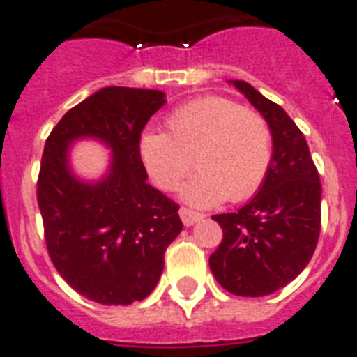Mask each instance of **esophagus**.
I'll return each mask as SVG.
<instances>
[{"mask_svg": "<svg viewBox=\"0 0 357 357\" xmlns=\"http://www.w3.org/2000/svg\"><path fill=\"white\" fill-rule=\"evenodd\" d=\"M179 216H181V222H183L185 225L196 224V222L202 218V214L196 213V211H192V208H187V207L179 208Z\"/></svg>", "mask_w": 357, "mask_h": 357, "instance_id": "obj_1", "label": "esophagus"}]
</instances>
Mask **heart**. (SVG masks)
<instances>
[{
	"label": "heart",
	"mask_w": 357,
	"mask_h": 357,
	"mask_svg": "<svg viewBox=\"0 0 357 357\" xmlns=\"http://www.w3.org/2000/svg\"><path fill=\"white\" fill-rule=\"evenodd\" d=\"M141 158L159 188L174 190L190 170L181 198L211 207L225 198H251L273 161V133L262 113L220 95L181 104L167 119V133L146 132Z\"/></svg>",
	"instance_id": "b5f03b06"
}]
</instances>
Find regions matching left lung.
<instances>
[{
	"label": "left lung",
	"mask_w": 357,
	"mask_h": 357,
	"mask_svg": "<svg viewBox=\"0 0 357 357\" xmlns=\"http://www.w3.org/2000/svg\"><path fill=\"white\" fill-rule=\"evenodd\" d=\"M234 86L271 126L273 161L249 204L213 216L224 238L208 266L229 294L264 297L308 266L319 240L323 188L306 139L288 113L251 84L234 80Z\"/></svg>",
	"instance_id": "1"
}]
</instances>
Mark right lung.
<instances>
[{"label":"right lung","mask_w":357,"mask_h":357,"mask_svg":"<svg viewBox=\"0 0 357 357\" xmlns=\"http://www.w3.org/2000/svg\"><path fill=\"white\" fill-rule=\"evenodd\" d=\"M165 104L163 91L109 86L69 109L49 133L36 198L49 259L66 282L98 304H132L152 294L165 251L181 233L176 202L146 183L141 132ZM102 138L114 150L100 184L68 172L67 146Z\"/></svg>","instance_id":"1"}]
</instances>
